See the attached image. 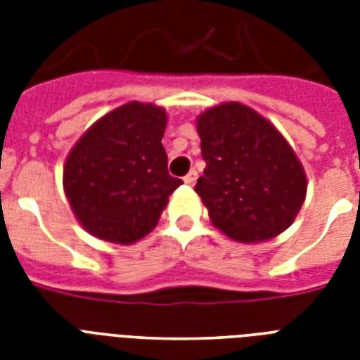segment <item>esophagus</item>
<instances>
[{
    "instance_id": "34e87169",
    "label": "esophagus",
    "mask_w": 360,
    "mask_h": 360,
    "mask_svg": "<svg viewBox=\"0 0 360 360\" xmlns=\"http://www.w3.org/2000/svg\"><path fill=\"white\" fill-rule=\"evenodd\" d=\"M196 179H198V174H196V172H194V169H192V172H188V174H186L185 177H183V181H185V183L188 186L194 185V183H196Z\"/></svg>"
}]
</instances>
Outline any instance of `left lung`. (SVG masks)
<instances>
[{
	"instance_id": "obj_1",
	"label": "left lung",
	"mask_w": 360,
	"mask_h": 360,
	"mask_svg": "<svg viewBox=\"0 0 360 360\" xmlns=\"http://www.w3.org/2000/svg\"><path fill=\"white\" fill-rule=\"evenodd\" d=\"M196 127L205 169L194 191L211 222L239 243L290 228L307 196V175L284 136L239 103L209 108Z\"/></svg>"
}]
</instances>
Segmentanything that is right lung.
I'll use <instances>...</instances> for the list:
<instances>
[{
	"instance_id": "right-lung-1",
	"label": "right lung",
	"mask_w": 360,
	"mask_h": 360,
	"mask_svg": "<svg viewBox=\"0 0 360 360\" xmlns=\"http://www.w3.org/2000/svg\"><path fill=\"white\" fill-rule=\"evenodd\" d=\"M166 112L127 103L87 129L65 160L63 186L76 219L91 236L132 245L157 226L183 183L168 174Z\"/></svg>"
}]
</instances>
